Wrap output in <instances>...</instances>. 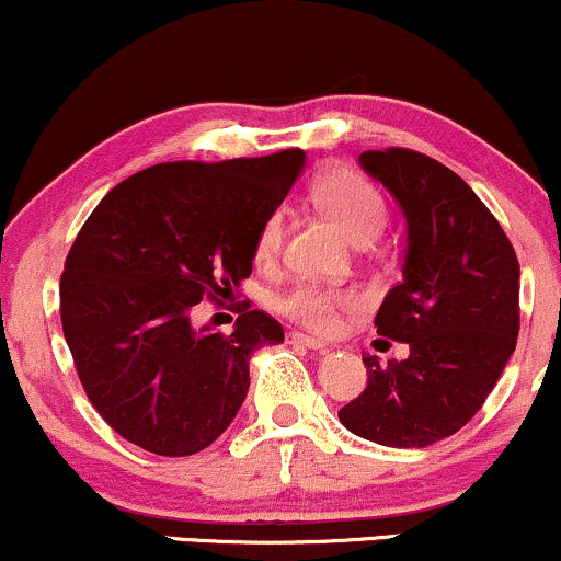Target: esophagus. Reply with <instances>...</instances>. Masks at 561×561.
Here are the masks:
<instances>
[{"label": "esophagus", "instance_id": "1", "mask_svg": "<svg viewBox=\"0 0 561 561\" xmlns=\"http://www.w3.org/2000/svg\"><path fill=\"white\" fill-rule=\"evenodd\" d=\"M289 345H300V347H308V350H316V353H327L329 345L323 340H316V336H308V334H298L293 332L287 336Z\"/></svg>", "mask_w": 561, "mask_h": 561}]
</instances>
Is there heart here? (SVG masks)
<instances>
[{
  "label": "heart",
  "instance_id": "heart-1",
  "mask_svg": "<svg viewBox=\"0 0 561 561\" xmlns=\"http://www.w3.org/2000/svg\"><path fill=\"white\" fill-rule=\"evenodd\" d=\"M313 195L321 211L332 216L336 225L345 229L347 238L355 242L379 238L383 221H387V206H383L381 193L366 178L350 170L327 172L316 185ZM285 211L276 208L263 219L259 234H255V259L274 261L285 242ZM353 302V295L342 293V289L300 282L276 298V310L313 332H332L336 327V313Z\"/></svg>",
  "mask_w": 561,
  "mask_h": 561
}]
</instances>
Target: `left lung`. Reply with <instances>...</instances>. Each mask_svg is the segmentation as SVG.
Here are the masks:
<instances>
[{
	"label": "left lung",
	"mask_w": 561,
	"mask_h": 561,
	"mask_svg": "<svg viewBox=\"0 0 561 561\" xmlns=\"http://www.w3.org/2000/svg\"><path fill=\"white\" fill-rule=\"evenodd\" d=\"M404 219L402 282L383 298L376 327L410 355H366L368 383L340 410L355 436L423 449L473 417L515 353L519 263L515 248L462 178L408 148L360 153Z\"/></svg>",
	"instance_id": "8db88e82"
}]
</instances>
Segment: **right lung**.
<instances>
[{
    "instance_id": "right-lung-1",
    "label": "right lung",
    "mask_w": 561,
    "mask_h": 561,
    "mask_svg": "<svg viewBox=\"0 0 561 561\" xmlns=\"http://www.w3.org/2000/svg\"><path fill=\"white\" fill-rule=\"evenodd\" d=\"M306 167L300 148L219 164L170 161L101 198L59 282L62 332L88 400L135 447L187 457L225 434L251 387V355L282 323L242 310L232 334L193 327L253 272L255 234Z\"/></svg>"
}]
</instances>
